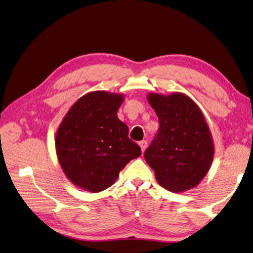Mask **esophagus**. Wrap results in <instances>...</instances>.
Here are the masks:
<instances>
[{
	"instance_id": "1",
	"label": "esophagus",
	"mask_w": 253,
	"mask_h": 253,
	"mask_svg": "<svg viewBox=\"0 0 253 253\" xmlns=\"http://www.w3.org/2000/svg\"><path fill=\"white\" fill-rule=\"evenodd\" d=\"M138 144H139V146H140L141 151H142V153H144L145 149H146V147H147V141H146V140H141V141L138 142Z\"/></svg>"
}]
</instances>
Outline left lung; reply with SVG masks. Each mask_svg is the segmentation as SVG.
Instances as JSON below:
<instances>
[{"instance_id":"obj_1","label":"left lung","mask_w":253,"mask_h":253,"mask_svg":"<svg viewBox=\"0 0 253 253\" xmlns=\"http://www.w3.org/2000/svg\"><path fill=\"white\" fill-rule=\"evenodd\" d=\"M159 129L145 151L160 186L172 192L196 187L213 159L209 127L199 107L186 95L149 94Z\"/></svg>"}]
</instances>
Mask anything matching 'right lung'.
Wrapping results in <instances>:
<instances>
[{
  "mask_svg": "<svg viewBox=\"0 0 253 253\" xmlns=\"http://www.w3.org/2000/svg\"><path fill=\"white\" fill-rule=\"evenodd\" d=\"M121 94L93 91L73 105L58 127L56 154L66 177L83 189L99 192L116 181L122 169L141 155L117 117Z\"/></svg>",
  "mask_w": 253,
  "mask_h": 253,
  "instance_id": "right-lung-1",
  "label": "right lung"
}]
</instances>
